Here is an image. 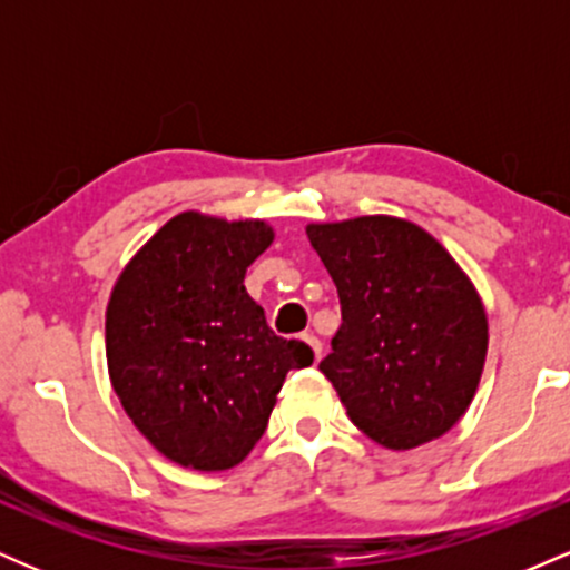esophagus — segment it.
Listing matches in <instances>:
<instances>
[{
  "instance_id": "1",
  "label": "esophagus",
  "mask_w": 570,
  "mask_h": 570,
  "mask_svg": "<svg viewBox=\"0 0 570 570\" xmlns=\"http://www.w3.org/2000/svg\"><path fill=\"white\" fill-rule=\"evenodd\" d=\"M303 340L307 345H311V351H313V356H316V362L318 358H322V340H318L316 335H313V332H305L303 335Z\"/></svg>"
}]
</instances>
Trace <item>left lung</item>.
I'll list each match as a JSON object with an SVG mask.
<instances>
[{
	"mask_svg": "<svg viewBox=\"0 0 570 570\" xmlns=\"http://www.w3.org/2000/svg\"><path fill=\"white\" fill-rule=\"evenodd\" d=\"M307 238L343 313L318 370L351 421L389 450L453 429L488 353L485 307L466 273L423 227L383 214L307 225Z\"/></svg>",
	"mask_w": 570,
	"mask_h": 570,
	"instance_id": "obj_1",
	"label": "left lung"
}]
</instances>
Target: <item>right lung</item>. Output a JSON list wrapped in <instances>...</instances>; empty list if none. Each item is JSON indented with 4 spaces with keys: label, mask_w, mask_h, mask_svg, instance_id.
<instances>
[{
    "label": "right lung",
    "mask_w": 570,
    "mask_h": 570,
    "mask_svg": "<svg viewBox=\"0 0 570 570\" xmlns=\"http://www.w3.org/2000/svg\"><path fill=\"white\" fill-rule=\"evenodd\" d=\"M273 244L259 219L185 212L117 278L107 305L115 394L155 450L198 472L233 469L265 434L311 345L284 340L248 297L246 267Z\"/></svg>",
    "instance_id": "obj_1"
}]
</instances>
